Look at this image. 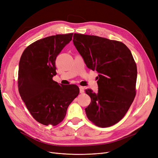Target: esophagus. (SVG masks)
<instances>
[{
    "instance_id": "34e87169",
    "label": "esophagus",
    "mask_w": 158,
    "mask_h": 158,
    "mask_svg": "<svg viewBox=\"0 0 158 158\" xmlns=\"http://www.w3.org/2000/svg\"><path fill=\"white\" fill-rule=\"evenodd\" d=\"M80 93H84V87L82 86H80Z\"/></svg>"
}]
</instances>
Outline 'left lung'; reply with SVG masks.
Masks as SVG:
<instances>
[{
	"label": "left lung",
	"mask_w": 158,
	"mask_h": 158,
	"mask_svg": "<svg viewBox=\"0 0 158 158\" xmlns=\"http://www.w3.org/2000/svg\"><path fill=\"white\" fill-rule=\"evenodd\" d=\"M73 43L87 67L98 73V90H85L91 103L87 118L106 128L123 118L135 96L137 66L124 43L95 35L74 34Z\"/></svg>",
	"instance_id": "1"
}]
</instances>
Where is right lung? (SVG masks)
<instances>
[{
    "mask_svg": "<svg viewBox=\"0 0 158 158\" xmlns=\"http://www.w3.org/2000/svg\"><path fill=\"white\" fill-rule=\"evenodd\" d=\"M73 35H56L36 41L24 50L19 64L20 96L31 115L44 125L60 123L80 92L77 85H64L52 80L56 74V57Z\"/></svg>",
    "mask_w": 158,
    "mask_h": 158,
    "instance_id": "add662e5",
    "label": "right lung"
}]
</instances>
